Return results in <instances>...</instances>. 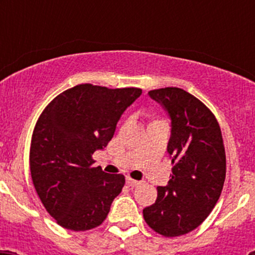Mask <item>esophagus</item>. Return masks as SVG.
<instances>
[{"instance_id": "1", "label": "esophagus", "mask_w": 255, "mask_h": 255, "mask_svg": "<svg viewBox=\"0 0 255 255\" xmlns=\"http://www.w3.org/2000/svg\"><path fill=\"white\" fill-rule=\"evenodd\" d=\"M126 182H127L128 186H130V187H135V186H139L140 185L139 181L130 179V177H127V179H126Z\"/></svg>"}]
</instances>
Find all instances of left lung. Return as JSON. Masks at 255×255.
I'll return each mask as SVG.
<instances>
[{"instance_id": "8db88e82", "label": "left lung", "mask_w": 255, "mask_h": 255, "mask_svg": "<svg viewBox=\"0 0 255 255\" xmlns=\"http://www.w3.org/2000/svg\"><path fill=\"white\" fill-rule=\"evenodd\" d=\"M171 120L168 143L173 174L158 187L155 204L143 210L146 225L164 237L186 235L199 227L217 204L226 179L222 133L213 113L179 87L151 90Z\"/></svg>"}]
</instances>
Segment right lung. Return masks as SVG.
I'll return each instance as SVG.
<instances>
[{"label": "right lung", "mask_w": 255, "mask_h": 255, "mask_svg": "<svg viewBox=\"0 0 255 255\" xmlns=\"http://www.w3.org/2000/svg\"><path fill=\"white\" fill-rule=\"evenodd\" d=\"M142 95L137 87L82 84L56 96L32 135L29 166L40 201L58 225L87 231L106 220L126 179L92 168V154L115 134L122 113Z\"/></svg>", "instance_id": "add662e5"}]
</instances>
